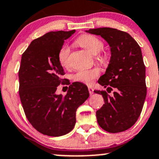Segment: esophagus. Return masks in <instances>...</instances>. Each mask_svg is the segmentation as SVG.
<instances>
[{
	"instance_id": "34e87169",
	"label": "esophagus",
	"mask_w": 159,
	"mask_h": 159,
	"mask_svg": "<svg viewBox=\"0 0 159 159\" xmlns=\"http://www.w3.org/2000/svg\"><path fill=\"white\" fill-rule=\"evenodd\" d=\"M89 91L90 95H92L93 93H94V89H93L91 87H89Z\"/></svg>"
}]
</instances>
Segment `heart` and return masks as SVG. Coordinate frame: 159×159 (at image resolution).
Returning <instances> with one entry per match:
<instances>
[{"label": "heart", "mask_w": 159, "mask_h": 159, "mask_svg": "<svg viewBox=\"0 0 159 159\" xmlns=\"http://www.w3.org/2000/svg\"><path fill=\"white\" fill-rule=\"evenodd\" d=\"M76 43L93 55H98L104 48L103 42L100 39L91 35H81L77 39ZM69 53H70V49L68 46H63L59 50L58 54V59L62 67H68ZM98 60L102 63H106L107 61V57L106 55L99 56ZM98 75L99 70L96 68L81 69L74 74L73 80L77 83L91 85Z\"/></svg>", "instance_id": "b5f03b06"}]
</instances>
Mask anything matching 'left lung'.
Wrapping results in <instances>:
<instances>
[{
    "label": "left lung",
    "mask_w": 159,
    "mask_h": 159,
    "mask_svg": "<svg viewBox=\"0 0 159 159\" xmlns=\"http://www.w3.org/2000/svg\"><path fill=\"white\" fill-rule=\"evenodd\" d=\"M100 35L110 47L111 58L105 74L98 83L105 91H94L102 94L105 104L97 111L100 126L111 133L124 132L132 127L141 115L147 95L146 69L142 53L136 41L126 32L109 27L85 30Z\"/></svg>",
    "instance_id": "obj_1"
}]
</instances>
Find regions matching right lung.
Wrapping results in <instances>:
<instances>
[{"label": "right lung", "instance_id": "right-lung-1", "mask_svg": "<svg viewBox=\"0 0 159 159\" xmlns=\"http://www.w3.org/2000/svg\"><path fill=\"white\" fill-rule=\"evenodd\" d=\"M75 31L49 32L34 39L22 54L18 72L20 102L32 126L48 136L59 137L71 131L76 109L89 97L88 87L77 82L69 86L65 96L56 94L65 74L58 54Z\"/></svg>", "mask_w": 159, "mask_h": 159}]
</instances>
